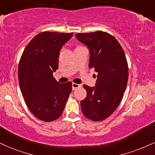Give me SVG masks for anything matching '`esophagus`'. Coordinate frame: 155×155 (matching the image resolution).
<instances>
[{
    "instance_id": "obj_1",
    "label": "esophagus",
    "mask_w": 155,
    "mask_h": 155,
    "mask_svg": "<svg viewBox=\"0 0 155 155\" xmlns=\"http://www.w3.org/2000/svg\"><path fill=\"white\" fill-rule=\"evenodd\" d=\"M81 87V84H76V83L72 84V89H73V90H75L76 89H77V88H79Z\"/></svg>"
}]
</instances>
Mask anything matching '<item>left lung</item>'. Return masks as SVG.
I'll return each instance as SVG.
<instances>
[{"label": "left lung", "mask_w": 155, "mask_h": 155, "mask_svg": "<svg viewBox=\"0 0 155 155\" xmlns=\"http://www.w3.org/2000/svg\"><path fill=\"white\" fill-rule=\"evenodd\" d=\"M78 40L90 51L89 68L97 72V84H84L87 97L81 101L82 112L94 121H103L119 105L129 77L128 64L122 47L112 35L101 31L78 33Z\"/></svg>", "instance_id": "8db88e82"}]
</instances>
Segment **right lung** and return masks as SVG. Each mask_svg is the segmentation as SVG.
<instances>
[{
	"label": "right lung",
	"mask_w": 155,
	"mask_h": 155,
	"mask_svg": "<svg viewBox=\"0 0 155 155\" xmlns=\"http://www.w3.org/2000/svg\"><path fill=\"white\" fill-rule=\"evenodd\" d=\"M72 36L73 33H39L28 43L19 61L18 76L25 104L41 121L59 118L71 92V81L58 83L53 72L58 68L61 46Z\"/></svg>",
	"instance_id": "add662e5"
}]
</instances>
